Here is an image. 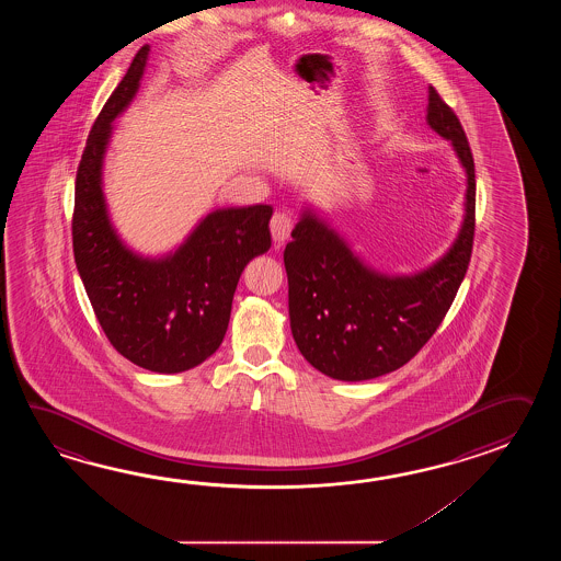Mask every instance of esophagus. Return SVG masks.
Returning <instances> with one entry per match:
<instances>
[{
  "mask_svg": "<svg viewBox=\"0 0 561 561\" xmlns=\"http://www.w3.org/2000/svg\"><path fill=\"white\" fill-rule=\"evenodd\" d=\"M290 230H293V218L286 213H276L271 218V234L276 244H283L290 237Z\"/></svg>",
  "mask_w": 561,
  "mask_h": 561,
  "instance_id": "34e87169",
  "label": "esophagus"
}]
</instances>
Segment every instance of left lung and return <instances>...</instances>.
<instances>
[{
  "label": "left lung",
  "mask_w": 561,
  "mask_h": 561,
  "mask_svg": "<svg viewBox=\"0 0 561 561\" xmlns=\"http://www.w3.org/2000/svg\"><path fill=\"white\" fill-rule=\"evenodd\" d=\"M427 124L454 146L466 170V215L451 249L415 275H382L312 208L286 244L288 317L298 351L339 381H367L397 370L439 329L471 261L476 164L461 122L430 85Z\"/></svg>",
  "instance_id": "1"
}]
</instances>
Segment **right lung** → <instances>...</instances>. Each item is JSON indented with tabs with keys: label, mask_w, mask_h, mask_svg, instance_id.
Segmentation results:
<instances>
[{
	"label": "right lung",
	"mask_w": 561,
	"mask_h": 561,
	"mask_svg": "<svg viewBox=\"0 0 561 561\" xmlns=\"http://www.w3.org/2000/svg\"><path fill=\"white\" fill-rule=\"evenodd\" d=\"M144 46L107 98L76 174L73 259L95 319L122 357L154 373H182L210 357L227 334L244 266L271 249L268 204L218 208L164 256H142L119 239L107 215L102 170L112 122L140 88Z\"/></svg>",
	"instance_id": "1"
}]
</instances>
